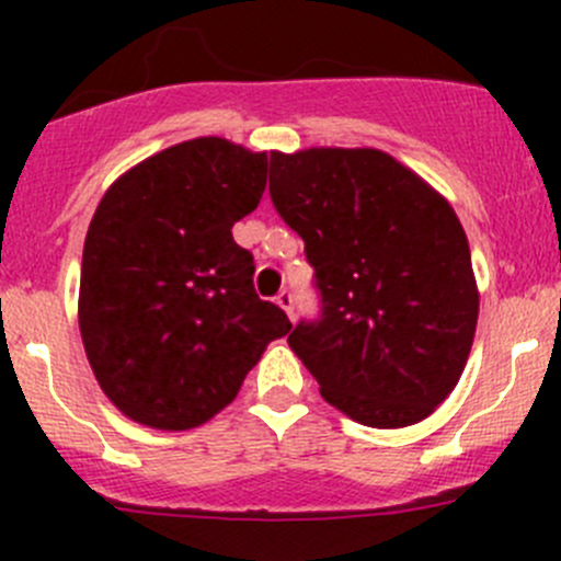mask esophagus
<instances>
[{
	"instance_id": "esophagus-1",
	"label": "esophagus",
	"mask_w": 561,
	"mask_h": 561,
	"mask_svg": "<svg viewBox=\"0 0 561 561\" xmlns=\"http://www.w3.org/2000/svg\"><path fill=\"white\" fill-rule=\"evenodd\" d=\"M276 304H279V307L285 309L290 320H293V317H296V296H293L290 290H282L279 296H276Z\"/></svg>"
}]
</instances>
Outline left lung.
Masks as SVG:
<instances>
[{
    "mask_svg": "<svg viewBox=\"0 0 561 561\" xmlns=\"http://www.w3.org/2000/svg\"><path fill=\"white\" fill-rule=\"evenodd\" d=\"M271 201L307 244L322 314L293 353L322 399L371 428L432 415L458 386L480 293L450 203L380 149L271 151Z\"/></svg>",
    "mask_w": 561,
    "mask_h": 561,
    "instance_id": "left-lung-1",
    "label": "left lung"
}]
</instances>
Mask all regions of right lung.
I'll use <instances>...</instances> for the list:
<instances>
[{
    "label": "right lung",
    "instance_id": "1",
    "mask_svg": "<svg viewBox=\"0 0 561 561\" xmlns=\"http://www.w3.org/2000/svg\"><path fill=\"white\" fill-rule=\"evenodd\" d=\"M265 173V151L208 135L138 162L100 201L78 325L100 388L129 421L162 432L211 421L293 328L260 301L252 254L233 241Z\"/></svg>",
    "mask_w": 561,
    "mask_h": 561
}]
</instances>
